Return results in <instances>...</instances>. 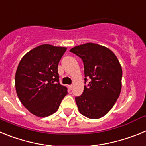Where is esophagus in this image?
<instances>
[{"instance_id": "esophagus-1", "label": "esophagus", "mask_w": 146, "mask_h": 146, "mask_svg": "<svg viewBox=\"0 0 146 146\" xmlns=\"http://www.w3.org/2000/svg\"><path fill=\"white\" fill-rule=\"evenodd\" d=\"M72 88H73V86H72V85H69V90H72Z\"/></svg>"}]
</instances>
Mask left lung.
I'll return each mask as SVG.
<instances>
[{
	"label": "left lung",
	"instance_id": "obj_1",
	"mask_svg": "<svg viewBox=\"0 0 146 146\" xmlns=\"http://www.w3.org/2000/svg\"><path fill=\"white\" fill-rule=\"evenodd\" d=\"M84 64L85 83L81 96L75 97L80 113L91 119L103 117L111 110L121 90L122 69L110 49L94 43L78 45L70 50Z\"/></svg>",
	"mask_w": 146,
	"mask_h": 146
}]
</instances>
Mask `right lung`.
Here are the masks:
<instances>
[{
	"mask_svg": "<svg viewBox=\"0 0 146 146\" xmlns=\"http://www.w3.org/2000/svg\"><path fill=\"white\" fill-rule=\"evenodd\" d=\"M66 47L42 44L27 52L15 74L18 98L30 113L47 117L58 110L67 88L59 82L58 66Z\"/></svg>",
	"mask_w": 146,
	"mask_h": 146,
	"instance_id": "1",
	"label": "right lung"
}]
</instances>
